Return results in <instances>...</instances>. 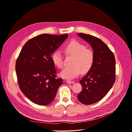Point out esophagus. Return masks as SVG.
<instances>
[{"label":"esophagus","mask_w":132,"mask_h":132,"mask_svg":"<svg viewBox=\"0 0 132 132\" xmlns=\"http://www.w3.org/2000/svg\"><path fill=\"white\" fill-rule=\"evenodd\" d=\"M66 82L68 83V84H74L75 83V81H71V80H66Z\"/></svg>","instance_id":"esophagus-1"}]
</instances>
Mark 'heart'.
Returning <instances> with one entry per match:
<instances>
[{"label": "heart", "mask_w": 132, "mask_h": 132, "mask_svg": "<svg viewBox=\"0 0 132 132\" xmlns=\"http://www.w3.org/2000/svg\"><path fill=\"white\" fill-rule=\"evenodd\" d=\"M66 56L73 57L70 67H65L60 73L64 78L73 79L78 75L80 71L85 73L92 68L94 61L93 52L86 48L85 45L77 41H71L64 48ZM52 59L54 65L59 68L63 67V57L58 51H55L52 55Z\"/></svg>", "instance_id": "b5f03b06"}]
</instances>
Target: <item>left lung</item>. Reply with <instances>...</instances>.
I'll return each mask as SVG.
<instances>
[{"mask_svg": "<svg viewBox=\"0 0 132 132\" xmlns=\"http://www.w3.org/2000/svg\"><path fill=\"white\" fill-rule=\"evenodd\" d=\"M77 35L90 44L94 54L92 68L79 81L82 90L77 96L81 103L90 105L101 101L113 86L115 58L109 47L100 39L83 33H77Z\"/></svg>", "mask_w": 132, "mask_h": 132, "instance_id": "left-lung-1", "label": "left lung"}]
</instances>
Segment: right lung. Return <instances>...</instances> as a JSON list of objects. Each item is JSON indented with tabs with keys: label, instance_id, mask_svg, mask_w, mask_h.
<instances>
[{
	"label": "right lung",
	"instance_id": "1",
	"mask_svg": "<svg viewBox=\"0 0 132 132\" xmlns=\"http://www.w3.org/2000/svg\"><path fill=\"white\" fill-rule=\"evenodd\" d=\"M68 34L37 36L23 45L16 63L21 91L33 103L47 105L54 100L63 79L56 77L51 55L67 38Z\"/></svg>",
	"mask_w": 132,
	"mask_h": 132
}]
</instances>
